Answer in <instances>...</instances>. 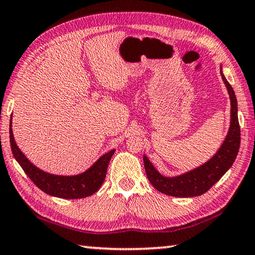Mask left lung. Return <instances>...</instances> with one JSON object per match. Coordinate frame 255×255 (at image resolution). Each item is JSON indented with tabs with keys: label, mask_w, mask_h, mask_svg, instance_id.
<instances>
[{
	"label": "left lung",
	"mask_w": 255,
	"mask_h": 255,
	"mask_svg": "<svg viewBox=\"0 0 255 255\" xmlns=\"http://www.w3.org/2000/svg\"><path fill=\"white\" fill-rule=\"evenodd\" d=\"M221 76L228 88L231 100V123L227 138L219 152L214 155V157L207 163L173 178H168L160 175L147 156H143L147 178L155 189L162 193L178 198L198 197L206 193L214 184L219 182L221 177L234 164L239 146H241V127H239L237 115V99H236L231 85L228 83L222 73Z\"/></svg>",
	"instance_id": "left-lung-1"
}]
</instances>
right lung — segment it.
I'll return each mask as SVG.
<instances>
[{
  "label": "right lung",
  "instance_id": "1",
  "mask_svg": "<svg viewBox=\"0 0 255 255\" xmlns=\"http://www.w3.org/2000/svg\"><path fill=\"white\" fill-rule=\"evenodd\" d=\"M10 145L14 158L29 179L45 193L63 199H82L90 197L100 189L106 178L107 168L115 149L101 156L87 171L77 176H55L40 170L20 152L13 140L10 123Z\"/></svg>",
  "mask_w": 255,
  "mask_h": 255
}]
</instances>
